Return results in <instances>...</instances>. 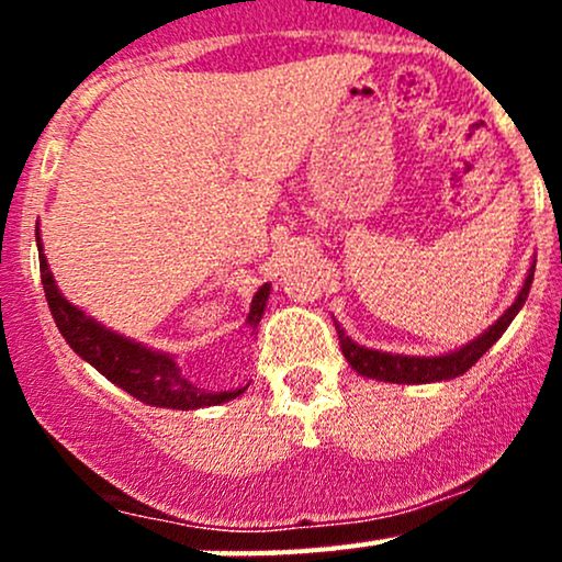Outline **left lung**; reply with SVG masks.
Masks as SVG:
<instances>
[{"instance_id": "1", "label": "left lung", "mask_w": 562, "mask_h": 562, "mask_svg": "<svg viewBox=\"0 0 562 562\" xmlns=\"http://www.w3.org/2000/svg\"><path fill=\"white\" fill-rule=\"evenodd\" d=\"M533 269H537V261L531 263L528 269L524 288H520L518 299H515L513 306L502 314L499 319L488 327L486 333L479 335L475 340H470L457 351L443 353V357H404V353H389V351H375V348H367L353 344L348 338L344 327L335 322V330H338V340H340V351H344L346 362L359 372V375L372 378V380H383V383H438V380H451L460 378L473 367L483 353L492 348L496 340L502 338V333L507 330L509 322L515 319V314L524 308V303L528 299V290H531L533 282Z\"/></svg>"}]
</instances>
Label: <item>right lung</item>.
I'll list each match as a JSON object with an SVG mask.
<instances>
[{"instance_id":"obj_1","label":"right lung","mask_w":562,"mask_h":562,"mask_svg":"<svg viewBox=\"0 0 562 562\" xmlns=\"http://www.w3.org/2000/svg\"><path fill=\"white\" fill-rule=\"evenodd\" d=\"M36 245H38V269H42V285L44 295H47L49 312L57 330L63 333V338L68 340V346L76 353L94 367L97 372H102L111 383L132 393L139 402L150 406H169V409H200V406H216L237 398L245 393L248 385L235 391H205L198 389L195 383H190L179 370L177 359L171 353L153 351V348L134 344V340L124 338V335L108 330L100 322L81 312L79 306L63 299V293L55 285V277L49 272L47 256L42 250V240H38L36 229ZM269 282L256 290L254 301H250V312L245 325H250L256 330L263 317V308H267L269 299Z\"/></svg>"}]
</instances>
